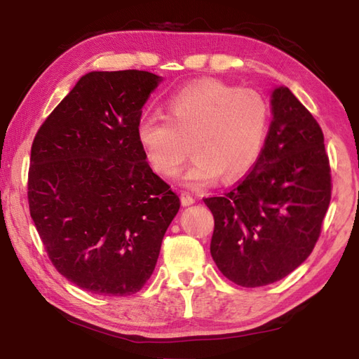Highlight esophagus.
<instances>
[{
  "mask_svg": "<svg viewBox=\"0 0 359 359\" xmlns=\"http://www.w3.org/2000/svg\"><path fill=\"white\" fill-rule=\"evenodd\" d=\"M195 203V198L189 192H181V204L182 206H190Z\"/></svg>",
  "mask_w": 359,
  "mask_h": 359,
  "instance_id": "esophagus-1",
  "label": "esophagus"
}]
</instances>
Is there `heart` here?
I'll list each match as a JSON object with an SVG mask.
<instances>
[{
  "label": "heart",
  "instance_id": "b5f03b06",
  "mask_svg": "<svg viewBox=\"0 0 359 359\" xmlns=\"http://www.w3.org/2000/svg\"><path fill=\"white\" fill-rule=\"evenodd\" d=\"M269 118L260 93L201 80L175 94L167 104V118L142 116L136 139L149 164L169 178L180 172L190 142L195 158L182 182L201 189L220 178L238 181L252 170L265 147Z\"/></svg>",
  "mask_w": 359,
  "mask_h": 359
}]
</instances>
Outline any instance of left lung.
I'll use <instances>...</instances> for the list:
<instances>
[{
  "label": "left lung",
  "instance_id": "8db88e82",
  "mask_svg": "<svg viewBox=\"0 0 359 359\" xmlns=\"http://www.w3.org/2000/svg\"><path fill=\"white\" fill-rule=\"evenodd\" d=\"M268 137L252 170L224 196L204 198L215 220L210 255L240 287L274 283L302 265L332 198L324 135L287 86L271 93Z\"/></svg>",
  "mask_w": 359,
  "mask_h": 359
}]
</instances>
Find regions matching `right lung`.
<instances>
[{
  "instance_id": "obj_1",
  "label": "right lung",
  "mask_w": 359,
  "mask_h": 359,
  "mask_svg": "<svg viewBox=\"0 0 359 359\" xmlns=\"http://www.w3.org/2000/svg\"><path fill=\"white\" fill-rule=\"evenodd\" d=\"M163 77L91 71L43 122L31 149L29 210L53 265L79 288L130 296L156 266L180 198L136 139Z\"/></svg>"
}]
</instances>
